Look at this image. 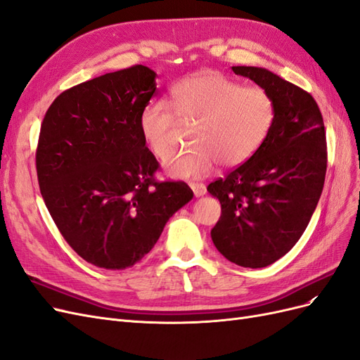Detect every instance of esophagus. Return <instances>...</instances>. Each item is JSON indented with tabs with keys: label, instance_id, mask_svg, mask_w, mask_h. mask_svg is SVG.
<instances>
[{
	"label": "esophagus",
	"instance_id": "obj_1",
	"mask_svg": "<svg viewBox=\"0 0 360 360\" xmlns=\"http://www.w3.org/2000/svg\"><path fill=\"white\" fill-rule=\"evenodd\" d=\"M189 186L193 191L195 197H202V195L207 192L205 184H202V183H189Z\"/></svg>",
	"mask_w": 360,
	"mask_h": 360
}]
</instances>
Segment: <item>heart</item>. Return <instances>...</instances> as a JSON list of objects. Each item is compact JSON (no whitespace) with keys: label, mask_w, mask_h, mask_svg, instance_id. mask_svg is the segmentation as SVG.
<instances>
[{"label":"heart","mask_w":360,"mask_h":360,"mask_svg":"<svg viewBox=\"0 0 360 360\" xmlns=\"http://www.w3.org/2000/svg\"><path fill=\"white\" fill-rule=\"evenodd\" d=\"M169 104L147 103L139 115V130L151 155L167 162L176 150L181 124L197 127L195 150L172 159L167 168L169 177L180 180L204 177L216 163L240 167L264 143L276 117L275 99L267 90L243 86L214 70L177 82Z\"/></svg>","instance_id":"obj_1"}]
</instances>
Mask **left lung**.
I'll return each mask as SVG.
<instances>
[{
  "label": "left lung",
  "instance_id": "obj_1",
  "mask_svg": "<svg viewBox=\"0 0 360 360\" xmlns=\"http://www.w3.org/2000/svg\"><path fill=\"white\" fill-rule=\"evenodd\" d=\"M233 72L271 94L276 117L255 153L207 186L222 209L210 234L231 263L259 269L284 257L307 230L324 186L326 132L308 91L267 69L234 66Z\"/></svg>",
  "mask_w": 360,
  "mask_h": 360
}]
</instances>
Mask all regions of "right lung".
<instances>
[{
    "label": "right lung",
    "instance_id": "right-lung-1",
    "mask_svg": "<svg viewBox=\"0 0 360 360\" xmlns=\"http://www.w3.org/2000/svg\"><path fill=\"white\" fill-rule=\"evenodd\" d=\"M156 73L136 66L63 91L41 122L36 151L41 197L70 248L108 270L147 255L193 192L158 181L160 168L139 130Z\"/></svg>",
    "mask_w": 360,
    "mask_h": 360
}]
</instances>
